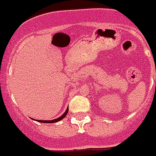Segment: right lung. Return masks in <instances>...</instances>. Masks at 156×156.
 <instances>
[{
	"mask_svg": "<svg viewBox=\"0 0 156 156\" xmlns=\"http://www.w3.org/2000/svg\"><path fill=\"white\" fill-rule=\"evenodd\" d=\"M68 110L69 108H66V112L64 113H63L62 115L61 116V117H59V118H56V119H54V120H37L38 122H44V123H52V122H57L60 121V120H62V119H63V118H65L66 116V114H67V113H68Z\"/></svg>",
	"mask_w": 156,
	"mask_h": 156,
	"instance_id": "add662e5",
	"label": "right lung"
}]
</instances>
